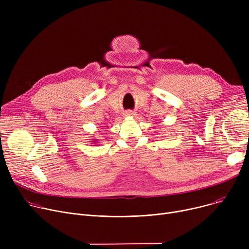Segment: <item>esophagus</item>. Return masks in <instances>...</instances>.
<instances>
[{"label":"esophagus","instance_id":"esophagus-1","mask_svg":"<svg viewBox=\"0 0 249 249\" xmlns=\"http://www.w3.org/2000/svg\"><path fill=\"white\" fill-rule=\"evenodd\" d=\"M132 114H133V113H132L131 111H127V112H126V116H130V115H132Z\"/></svg>","mask_w":249,"mask_h":249}]
</instances>
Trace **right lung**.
<instances>
[{"instance_id": "1", "label": "right lung", "mask_w": 249, "mask_h": 249, "mask_svg": "<svg viewBox=\"0 0 249 249\" xmlns=\"http://www.w3.org/2000/svg\"><path fill=\"white\" fill-rule=\"evenodd\" d=\"M93 142H96V140H94V141H93Z\"/></svg>"}]
</instances>
